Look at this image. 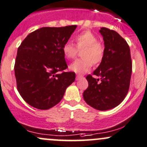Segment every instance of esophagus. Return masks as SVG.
<instances>
[{
  "label": "esophagus",
  "mask_w": 147,
  "mask_h": 147,
  "mask_svg": "<svg viewBox=\"0 0 147 147\" xmlns=\"http://www.w3.org/2000/svg\"><path fill=\"white\" fill-rule=\"evenodd\" d=\"M82 78V75H77L76 80H78L79 79H80V78Z\"/></svg>",
  "instance_id": "esophagus-1"
}]
</instances>
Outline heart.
Listing matches in <instances>:
<instances>
[{"mask_svg": "<svg viewBox=\"0 0 147 147\" xmlns=\"http://www.w3.org/2000/svg\"><path fill=\"white\" fill-rule=\"evenodd\" d=\"M76 46L70 41H67L62 48L63 53L67 59H74L79 50H82L81 55L83 58L75 61L69 66L71 70L78 73L87 72L92 64L98 65L103 61L105 55V47L97 37L90 31H84L74 37Z\"/></svg>", "mask_w": 147, "mask_h": 147, "instance_id": "1", "label": "heart"}]
</instances>
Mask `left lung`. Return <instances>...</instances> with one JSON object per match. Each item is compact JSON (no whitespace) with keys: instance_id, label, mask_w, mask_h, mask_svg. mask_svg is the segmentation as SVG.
<instances>
[{"instance_id":"8db88e82","label":"left lung","mask_w":147,"mask_h":147,"mask_svg":"<svg viewBox=\"0 0 147 147\" xmlns=\"http://www.w3.org/2000/svg\"><path fill=\"white\" fill-rule=\"evenodd\" d=\"M105 55L92 75L86 76L89 86L83 93L88 105L98 111L116 107L125 98L132 75L130 49L125 40L115 31L101 27Z\"/></svg>"}]
</instances>
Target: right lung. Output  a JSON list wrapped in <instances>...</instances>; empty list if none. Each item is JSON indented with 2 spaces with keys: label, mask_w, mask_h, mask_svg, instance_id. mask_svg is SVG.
Here are the masks:
<instances>
[{
  "label": "right lung",
  "mask_w": 147,
  "mask_h": 147,
  "mask_svg": "<svg viewBox=\"0 0 147 147\" xmlns=\"http://www.w3.org/2000/svg\"><path fill=\"white\" fill-rule=\"evenodd\" d=\"M77 25L42 27L32 32L18 47L14 69L17 88L23 99L40 110L58 104L75 80L62 48Z\"/></svg>",
  "instance_id": "obj_1"
}]
</instances>
